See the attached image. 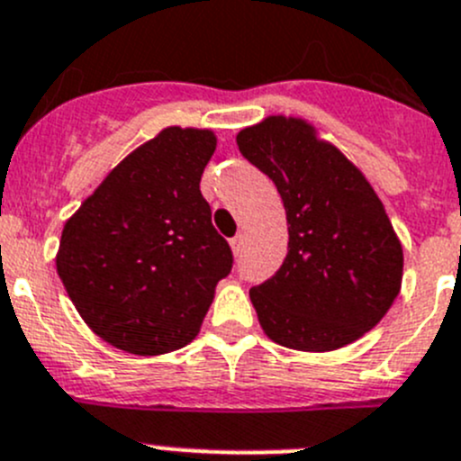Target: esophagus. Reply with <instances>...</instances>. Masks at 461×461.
Masks as SVG:
<instances>
[{
    "label": "esophagus",
    "mask_w": 461,
    "mask_h": 461,
    "mask_svg": "<svg viewBox=\"0 0 461 461\" xmlns=\"http://www.w3.org/2000/svg\"><path fill=\"white\" fill-rule=\"evenodd\" d=\"M230 249H233L235 256H240V253H242V249H244V235L242 233L235 235V238L230 240Z\"/></svg>",
    "instance_id": "1"
}]
</instances>
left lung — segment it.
I'll use <instances>...</instances> for the list:
<instances>
[{"label": "left lung", "mask_w": 461, "mask_h": 461, "mask_svg": "<svg viewBox=\"0 0 461 461\" xmlns=\"http://www.w3.org/2000/svg\"><path fill=\"white\" fill-rule=\"evenodd\" d=\"M238 147L287 212V256L249 292L262 330L310 353L359 339L392 308L402 278L401 242L374 187L303 120L267 117L240 131Z\"/></svg>", "instance_id": "left-lung-1"}]
</instances>
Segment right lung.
Instances as JSON below:
<instances>
[{
    "label": "right lung",
    "instance_id": "right-lung-1",
    "mask_svg": "<svg viewBox=\"0 0 461 461\" xmlns=\"http://www.w3.org/2000/svg\"><path fill=\"white\" fill-rule=\"evenodd\" d=\"M212 131L169 126L104 178L68 219L56 269L83 321L115 348L190 344L233 269L199 190Z\"/></svg>",
    "mask_w": 461,
    "mask_h": 461
}]
</instances>
